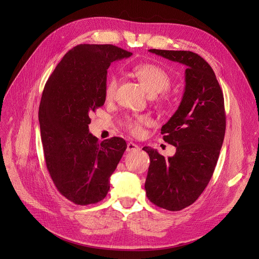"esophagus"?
Instances as JSON below:
<instances>
[{
	"label": "esophagus",
	"mask_w": 259,
	"mask_h": 259,
	"mask_svg": "<svg viewBox=\"0 0 259 259\" xmlns=\"http://www.w3.org/2000/svg\"><path fill=\"white\" fill-rule=\"evenodd\" d=\"M139 149H140V147L137 144H134L132 142L128 143V145H127V151L128 152H130V151H137V150H139Z\"/></svg>",
	"instance_id": "1"
}]
</instances>
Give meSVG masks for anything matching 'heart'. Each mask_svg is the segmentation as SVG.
I'll use <instances>...</instances> for the list:
<instances>
[{
	"instance_id": "heart-1",
	"label": "heart",
	"mask_w": 259,
	"mask_h": 259,
	"mask_svg": "<svg viewBox=\"0 0 259 259\" xmlns=\"http://www.w3.org/2000/svg\"><path fill=\"white\" fill-rule=\"evenodd\" d=\"M133 74L146 88L150 95H156L168 90L171 86V77L168 72L158 65L144 63L135 65L132 68ZM118 79L115 75H111L107 79L105 86V98L110 101L114 98L117 89ZM150 122L149 117L145 115L127 117L122 121V126L125 129L135 137H139L143 132V126L148 125Z\"/></svg>"
}]
</instances>
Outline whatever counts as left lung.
<instances>
[{
    "instance_id": "1",
    "label": "left lung",
    "mask_w": 259,
    "mask_h": 259,
    "mask_svg": "<svg viewBox=\"0 0 259 259\" xmlns=\"http://www.w3.org/2000/svg\"><path fill=\"white\" fill-rule=\"evenodd\" d=\"M149 51L187 66L181 105L160 130L164 141L176 147L175 154L165 158L143 148L150 157L147 197L159 208L180 211L199 197L213 175L226 132L224 94L211 66L197 53Z\"/></svg>"
}]
</instances>
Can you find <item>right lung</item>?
I'll return each instance as SVG.
<instances>
[{
  "mask_svg": "<svg viewBox=\"0 0 259 259\" xmlns=\"http://www.w3.org/2000/svg\"><path fill=\"white\" fill-rule=\"evenodd\" d=\"M131 52L113 45L80 44L68 51L46 81L38 108L44 156L59 192L75 205L103 200L127 144L99 142L89 115L105 103L107 69Z\"/></svg>",
  "mask_w": 259,
  "mask_h": 259,
  "instance_id": "1",
  "label": "right lung"
}]
</instances>
